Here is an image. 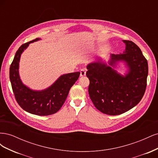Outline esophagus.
Masks as SVG:
<instances>
[{
    "label": "esophagus",
    "instance_id": "obj_1",
    "mask_svg": "<svg viewBox=\"0 0 158 158\" xmlns=\"http://www.w3.org/2000/svg\"><path fill=\"white\" fill-rule=\"evenodd\" d=\"M85 76V70L82 69L80 70V76Z\"/></svg>",
    "mask_w": 158,
    "mask_h": 158
}]
</instances>
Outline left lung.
I'll list each match as a JSON object with an SVG mask.
<instances>
[{"mask_svg": "<svg viewBox=\"0 0 158 158\" xmlns=\"http://www.w3.org/2000/svg\"><path fill=\"white\" fill-rule=\"evenodd\" d=\"M123 42L125 52L111 54L108 64L97 60L87 66L89 98L99 111L109 115L121 114L136 106L146 88L148 61L135 43ZM118 61H125L129 68L125 76L112 69Z\"/></svg>", "mask_w": 158, "mask_h": 158, "instance_id": "8db88e82", "label": "left lung"}]
</instances>
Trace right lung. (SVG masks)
Returning <instances> with one entry per match:
<instances>
[{"label":"right lung","mask_w":158,"mask_h":158,"mask_svg":"<svg viewBox=\"0 0 158 158\" xmlns=\"http://www.w3.org/2000/svg\"><path fill=\"white\" fill-rule=\"evenodd\" d=\"M36 38L22 45L16 51L10 67V80L17 103L24 111L40 116H47L56 113L63 106L69 90L79 78L80 73L62 75L50 87L44 90L34 91L23 84L18 73L21 54L30 43L40 40Z\"/></svg>","instance_id":"add662e5"}]
</instances>
